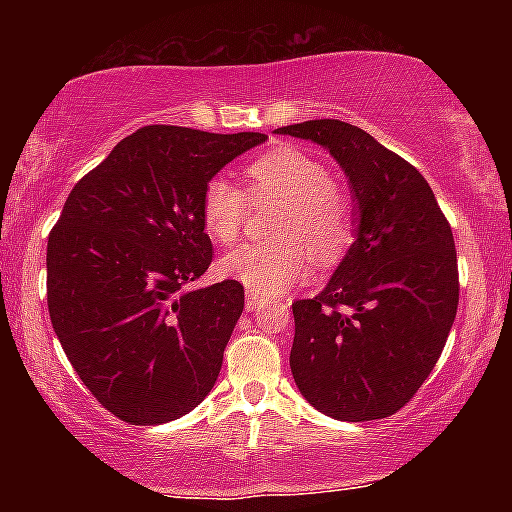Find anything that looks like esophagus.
Wrapping results in <instances>:
<instances>
[{
    "label": "esophagus",
    "instance_id": "1",
    "mask_svg": "<svg viewBox=\"0 0 512 512\" xmlns=\"http://www.w3.org/2000/svg\"><path fill=\"white\" fill-rule=\"evenodd\" d=\"M244 305H247L249 312H261L263 307L268 305V303H265V300H263L261 296H256V293L249 291V293H247V303H244Z\"/></svg>",
    "mask_w": 512,
    "mask_h": 512
}]
</instances>
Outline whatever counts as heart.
<instances>
[{
	"label": "heart",
	"mask_w": 512,
	"mask_h": 512,
	"mask_svg": "<svg viewBox=\"0 0 512 512\" xmlns=\"http://www.w3.org/2000/svg\"><path fill=\"white\" fill-rule=\"evenodd\" d=\"M251 200H275L270 221L275 240L244 244L219 261L221 275L247 286L251 293L275 298L312 270V250L321 265H333L354 240V205L333 181L328 167L293 146H277L244 167ZM247 216V195L228 177H212L200 195V221L219 244L240 235Z\"/></svg>",
	"instance_id": "1"
}]
</instances>
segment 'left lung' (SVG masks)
Returning a JSON list of instances; mask_svg holds the SVG:
<instances>
[{"label": "left lung", "mask_w": 512, "mask_h": 512, "mask_svg": "<svg viewBox=\"0 0 512 512\" xmlns=\"http://www.w3.org/2000/svg\"><path fill=\"white\" fill-rule=\"evenodd\" d=\"M277 132L326 146L359 209L331 282L291 305L293 380L312 408L342 422L394 415L431 375L457 317L450 221L417 167L366 130L321 118Z\"/></svg>", "instance_id": "obj_1"}]
</instances>
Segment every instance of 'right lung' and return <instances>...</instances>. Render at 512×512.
<instances>
[{"label":"right lung","instance_id":"add662e5","mask_svg":"<svg viewBox=\"0 0 512 512\" xmlns=\"http://www.w3.org/2000/svg\"><path fill=\"white\" fill-rule=\"evenodd\" d=\"M265 139L146 125L69 193L48 235V314L76 375L123 422H172L212 391L244 286L188 289L212 263L200 195Z\"/></svg>","mask_w":512,"mask_h":512}]
</instances>
